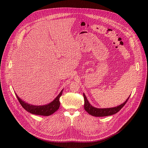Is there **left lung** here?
<instances>
[{"mask_svg":"<svg viewBox=\"0 0 148 148\" xmlns=\"http://www.w3.org/2000/svg\"><path fill=\"white\" fill-rule=\"evenodd\" d=\"M83 97L84 100V108L88 114L95 116H109V115L115 114L116 112H119L125 106L128 100L129 99L130 96L128 97V98L126 100V101L124 103L119 105V106L112 107V108H96L92 106L87 100V97L84 93H83Z\"/></svg>","mask_w":148,"mask_h":148,"instance_id":"8db88e82","label":"left lung"}]
</instances>
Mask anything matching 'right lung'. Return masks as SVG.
Returning a JSON list of instances; mask_svg holds the SVG:
<instances>
[{
	"label": "right lung",
	"instance_id": "obj_1",
	"mask_svg": "<svg viewBox=\"0 0 148 148\" xmlns=\"http://www.w3.org/2000/svg\"><path fill=\"white\" fill-rule=\"evenodd\" d=\"M62 89L61 92L56 97L51 103L43 105V106H34L29 104L28 103L25 102L24 101L22 100L16 93V95L17 98L21 105V106L28 112H30L33 114L39 115H43V116H49L52 114H53L55 111H56L58 108H60V98L61 96L62 92Z\"/></svg>",
	"mask_w": 148,
	"mask_h": 148
}]
</instances>
